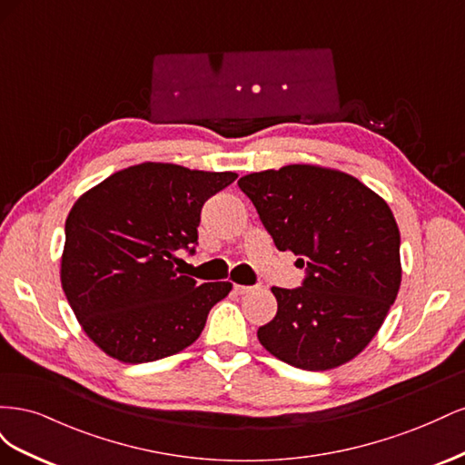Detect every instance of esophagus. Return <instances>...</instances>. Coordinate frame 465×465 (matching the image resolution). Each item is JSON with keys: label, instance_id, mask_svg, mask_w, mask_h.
Masks as SVG:
<instances>
[{"label": "esophagus", "instance_id": "esophagus-1", "mask_svg": "<svg viewBox=\"0 0 465 465\" xmlns=\"http://www.w3.org/2000/svg\"><path fill=\"white\" fill-rule=\"evenodd\" d=\"M252 289H254V287H248V285H234V291H236L238 294H246V292H250Z\"/></svg>", "mask_w": 465, "mask_h": 465}]
</instances>
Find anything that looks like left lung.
Masks as SVG:
<instances>
[{"instance_id": "left-lung-1", "label": "left lung", "mask_w": 465, "mask_h": 465, "mask_svg": "<svg viewBox=\"0 0 465 465\" xmlns=\"http://www.w3.org/2000/svg\"><path fill=\"white\" fill-rule=\"evenodd\" d=\"M277 250L304 267L297 289L272 287L275 318L260 343L302 371L357 357L382 326L401 283L400 229L388 203L357 178L289 164L238 180Z\"/></svg>"}]
</instances>
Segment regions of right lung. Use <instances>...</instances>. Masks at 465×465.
I'll return each instance as SVG.
<instances>
[{"mask_svg": "<svg viewBox=\"0 0 465 465\" xmlns=\"http://www.w3.org/2000/svg\"><path fill=\"white\" fill-rule=\"evenodd\" d=\"M168 163L124 168L83 193L65 221L62 289L106 355L151 362L198 340L229 281L198 285L178 250L198 246L203 203L236 180Z\"/></svg>", "mask_w": 465, "mask_h": 465, "instance_id": "add662e5", "label": "right lung"}]
</instances>
